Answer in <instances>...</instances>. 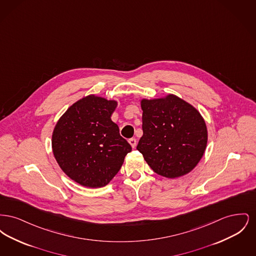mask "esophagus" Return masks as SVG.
<instances>
[{"label": "esophagus", "instance_id": "34e87169", "mask_svg": "<svg viewBox=\"0 0 256 256\" xmlns=\"http://www.w3.org/2000/svg\"><path fill=\"white\" fill-rule=\"evenodd\" d=\"M128 143L130 144V146H132V148H134L136 146V139L135 138H132L128 140Z\"/></svg>", "mask_w": 256, "mask_h": 256}]
</instances>
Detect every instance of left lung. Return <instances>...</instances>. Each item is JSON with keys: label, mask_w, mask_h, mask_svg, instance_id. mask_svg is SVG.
Instances as JSON below:
<instances>
[{"label": "left lung", "mask_w": 256, "mask_h": 256, "mask_svg": "<svg viewBox=\"0 0 256 256\" xmlns=\"http://www.w3.org/2000/svg\"><path fill=\"white\" fill-rule=\"evenodd\" d=\"M141 108L143 136L136 148L148 165L168 178L190 172L206 148V124L200 113L172 94L142 98Z\"/></svg>", "instance_id": "left-lung-1"}]
</instances>
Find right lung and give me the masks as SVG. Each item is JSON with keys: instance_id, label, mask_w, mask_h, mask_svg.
Wrapping results in <instances>:
<instances>
[{"instance_id": "1", "label": "right lung", "mask_w": 256, "mask_h": 256, "mask_svg": "<svg viewBox=\"0 0 256 256\" xmlns=\"http://www.w3.org/2000/svg\"><path fill=\"white\" fill-rule=\"evenodd\" d=\"M116 106L114 100L86 96L66 110L54 128V158L61 170L84 187L108 184L132 152L110 118Z\"/></svg>"}]
</instances>
